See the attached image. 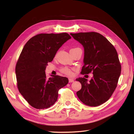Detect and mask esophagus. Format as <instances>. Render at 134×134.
Segmentation results:
<instances>
[{
    "label": "esophagus",
    "instance_id": "1",
    "mask_svg": "<svg viewBox=\"0 0 134 134\" xmlns=\"http://www.w3.org/2000/svg\"><path fill=\"white\" fill-rule=\"evenodd\" d=\"M74 80L73 79H70V78L69 79V83L74 82Z\"/></svg>",
    "mask_w": 134,
    "mask_h": 134
}]
</instances>
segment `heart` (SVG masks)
I'll return each mask as SVG.
<instances>
[{"label":"heart","mask_w":134,"mask_h":134,"mask_svg":"<svg viewBox=\"0 0 134 134\" xmlns=\"http://www.w3.org/2000/svg\"><path fill=\"white\" fill-rule=\"evenodd\" d=\"M75 48H72V49H75ZM71 49V50H72ZM62 71L64 72V73L68 75H72V71L71 70H70V69H68L67 68H65L62 69Z\"/></svg>","instance_id":"heart-1"}]
</instances>
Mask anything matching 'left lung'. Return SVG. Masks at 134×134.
<instances>
[{
	"mask_svg": "<svg viewBox=\"0 0 134 134\" xmlns=\"http://www.w3.org/2000/svg\"><path fill=\"white\" fill-rule=\"evenodd\" d=\"M70 35L84 47L81 73L93 74L90 82L84 78L76 79L82 84L77 96L87 106H98L109 99L117 87L121 71L118 54L108 40L97 32Z\"/></svg>",
	"mask_w": 134,
	"mask_h": 134,
	"instance_id": "obj_1",
	"label": "left lung"
}]
</instances>
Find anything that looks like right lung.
Here are the masks:
<instances>
[{
  "label": "right lung",
  "instance_id": "right-lung-1",
  "mask_svg": "<svg viewBox=\"0 0 134 134\" xmlns=\"http://www.w3.org/2000/svg\"><path fill=\"white\" fill-rule=\"evenodd\" d=\"M71 38L67 33L41 34L25 44L15 66L19 92L31 106L44 109L52 106L58 98V91L68 83L66 77L51 75L45 70L63 44Z\"/></svg>",
  "mask_w": 134,
  "mask_h": 134
}]
</instances>
